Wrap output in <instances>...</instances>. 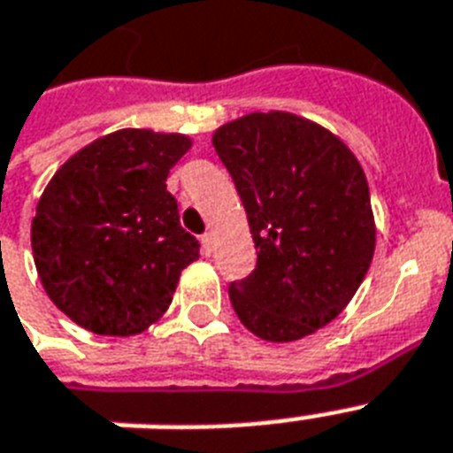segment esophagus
<instances>
[{"mask_svg": "<svg viewBox=\"0 0 453 453\" xmlns=\"http://www.w3.org/2000/svg\"><path fill=\"white\" fill-rule=\"evenodd\" d=\"M202 254L204 256L213 254V234L211 233L202 234Z\"/></svg>", "mask_w": 453, "mask_h": 453, "instance_id": "obj_1", "label": "esophagus"}]
</instances>
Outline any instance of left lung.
Here are the masks:
<instances>
[{
    "mask_svg": "<svg viewBox=\"0 0 453 453\" xmlns=\"http://www.w3.org/2000/svg\"><path fill=\"white\" fill-rule=\"evenodd\" d=\"M247 211L258 263L230 284L240 322L291 343L336 319L376 249L362 164L322 124L294 112H249L213 131Z\"/></svg>",
    "mask_w": 453,
    "mask_h": 453,
    "instance_id": "1",
    "label": "left lung"
}]
</instances>
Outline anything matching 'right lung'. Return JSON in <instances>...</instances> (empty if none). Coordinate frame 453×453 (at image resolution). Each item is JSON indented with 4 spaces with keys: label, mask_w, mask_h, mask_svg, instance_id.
I'll list each match as a JSON object with an SVG mask.
<instances>
[{
    "label": "right lung",
    "mask_w": 453,
    "mask_h": 453,
    "mask_svg": "<svg viewBox=\"0 0 453 453\" xmlns=\"http://www.w3.org/2000/svg\"><path fill=\"white\" fill-rule=\"evenodd\" d=\"M183 134L119 129L84 145L37 202L30 242L46 296L81 329L136 336L171 305L178 277L199 258L176 199L173 164Z\"/></svg>",
    "instance_id": "1"
}]
</instances>
